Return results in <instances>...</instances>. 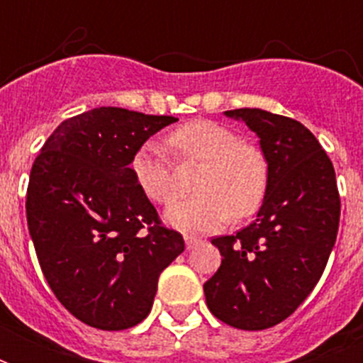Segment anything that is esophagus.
I'll list each match as a JSON object with an SVG mask.
<instances>
[{"instance_id": "34e87169", "label": "esophagus", "mask_w": 363, "mask_h": 363, "mask_svg": "<svg viewBox=\"0 0 363 363\" xmlns=\"http://www.w3.org/2000/svg\"><path fill=\"white\" fill-rule=\"evenodd\" d=\"M184 242H186L188 250H192V248H196L199 245V242H201V239H199V238H192V235H186V238H184Z\"/></svg>"}]
</instances>
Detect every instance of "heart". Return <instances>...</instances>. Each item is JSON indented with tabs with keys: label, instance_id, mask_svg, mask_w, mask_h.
Returning a JSON list of instances; mask_svg holds the SVG:
<instances>
[{
	"label": "heart",
	"instance_id": "heart-1",
	"mask_svg": "<svg viewBox=\"0 0 363 363\" xmlns=\"http://www.w3.org/2000/svg\"><path fill=\"white\" fill-rule=\"evenodd\" d=\"M179 158L201 160L194 188L199 192L177 199L165 211V222L186 233L222 228L233 213L247 216L258 209L267 188V165L258 148L238 141L230 128L213 121H192L165 137ZM137 188L152 203L173 199V175L167 154L156 141H145L130 158Z\"/></svg>",
	"mask_w": 363,
	"mask_h": 363
}]
</instances>
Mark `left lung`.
Masks as SVG:
<instances>
[{"label":"left lung","mask_w":363,"mask_h":363,"mask_svg":"<svg viewBox=\"0 0 363 363\" xmlns=\"http://www.w3.org/2000/svg\"><path fill=\"white\" fill-rule=\"evenodd\" d=\"M258 135L267 188L258 216L215 238L222 264L203 284L213 315L239 330H265L292 315L320 281L339 230L335 171L301 122L262 109L224 113Z\"/></svg>","instance_id":"8db88e82"}]
</instances>
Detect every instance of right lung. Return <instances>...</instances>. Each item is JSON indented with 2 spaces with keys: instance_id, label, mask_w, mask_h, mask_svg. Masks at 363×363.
I'll use <instances>...</instances> for the list:
<instances>
[{
  "instance_id": "obj_1",
  "label": "right lung",
  "mask_w": 363,
  "mask_h": 363,
  "mask_svg": "<svg viewBox=\"0 0 363 363\" xmlns=\"http://www.w3.org/2000/svg\"><path fill=\"white\" fill-rule=\"evenodd\" d=\"M173 122L98 107L62 122L33 162L26 216L37 259L60 303L88 326L145 320L160 273L184 250L130 171L135 148Z\"/></svg>"
}]
</instances>
